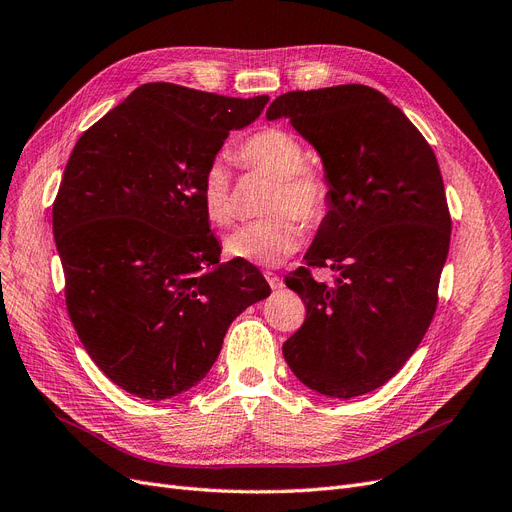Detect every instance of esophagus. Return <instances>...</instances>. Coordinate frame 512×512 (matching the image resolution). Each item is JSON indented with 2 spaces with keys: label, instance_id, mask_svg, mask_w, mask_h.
Here are the masks:
<instances>
[{
  "label": "esophagus",
  "instance_id": "1",
  "mask_svg": "<svg viewBox=\"0 0 512 512\" xmlns=\"http://www.w3.org/2000/svg\"><path fill=\"white\" fill-rule=\"evenodd\" d=\"M266 280L270 282V287H272L274 291H280L282 287H285V282H282V278L276 276L274 272H266Z\"/></svg>",
  "mask_w": 512,
  "mask_h": 512
}]
</instances>
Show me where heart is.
<instances>
[{
  "instance_id": "obj_1",
  "label": "heart",
  "mask_w": 512,
  "mask_h": 512,
  "mask_svg": "<svg viewBox=\"0 0 512 512\" xmlns=\"http://www.w3.org/2000/svg\"><path fill=\"white\" fill-rule=\"evenodd\" d=\"M240 168L259 170L274 179L263 219L240 225L225 238V251L234 259L272 268L285 261L304 240L306 225L316 227L329 215V185L314 170L306 168V151L291 132L266 128L234 149ZM200 204L206 221L227 227L236 217L232 175L225 162L206 166L200 181ZM300 217L297 218L296 215Z\"/></svg>"
}]
</instances>
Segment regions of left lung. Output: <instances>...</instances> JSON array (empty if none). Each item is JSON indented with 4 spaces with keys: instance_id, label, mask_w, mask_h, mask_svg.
<instances>
[{
    "instance_id": "1",
    "label": "left lung",
    "mask_w": 512,
    "mask_h": 512,
    "mask_svg": "<svg viewBox=\"0 0 512 512\" xmlns=\"http://www.w3.org/2000/svg\"><path fill=\"white\" fill-rule=\"evenodd\" d=\"M266 118H289L314 145L331 196L308 268L285 280L308 312L282 354L308 388L352 399L399 373L437 310L451 236L439 162L405 113L363 84L280 94ZM312 267H331L334 282Z\"/></svg>"
}]
</instances>
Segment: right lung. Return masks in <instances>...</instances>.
<instances>
[{"label":"right lung","instance_id":"obj_1","mask_svg":"<svg viewBox=\"0 0 512 512\" xmlns=\"http://www.w3.org/2000/svg\"><path fill=\"white\" fill-rule=\"evenodd\" d=\"M268 101L143 84L71 151L52 204L67 312L92 361L139 399L204 380L232 320L270 295L249 261L219 263L200 204L206 166Z\"/></svg>","mask_w":512,"mask_h":512}]
</instances>
